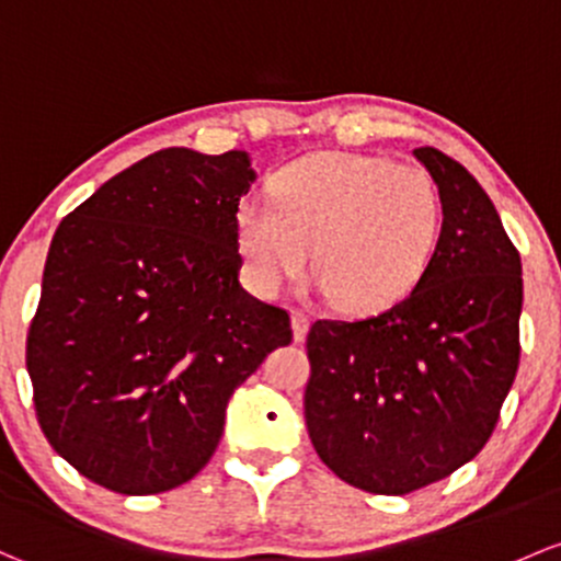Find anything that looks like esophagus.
I'll return each mask as SVG.
<instances>
[{"mask_svg":"<svg viewBox=\"0 0 561 561\" xmlns=\"http://www.w3.org/2000/svg\"><path fill=\"white\" fill-rule=\"evenodd\" d=\"M290 320H293V339L304 341L306 333H309V317L304 311H290Z\"/></svg>","mask_w":561,"mask_h":561,"instance_id":"obj_1","label":"esophagus"}]
</instances>
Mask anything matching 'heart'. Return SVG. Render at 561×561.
Here are the masks:
<instances>
[{
  "mask_svg": "<svg viewBox=\"0 0 561 561\" xmlns=\"http://www.w3.org/2000/svg\"><path fill=\"white\" fill-rule=\"evenodd\" d=\"M233 222L257 293L285 290L314 247L320 290L335 293L346 311L376 314L427 274L444 204L422 167L365 152H314L271 176V198H241Z\"/></svg>",
  "mask_w": 561,
  "mask_h": 561,
  "instance_id": "1",
  "label": "heart"
}]
</instances>
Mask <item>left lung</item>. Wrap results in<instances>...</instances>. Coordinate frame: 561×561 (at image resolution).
Instances as JSON below:
<instances>
[{
    "mask_svg": "<svg viewBox=\"0 0 561 561\" xmlns=\"http://www.w3.org/2000/svg\"><path fill=\"white\" fill-rule=\"evenodd\" d=\"M444 226L420 285L365 320H317L304 394L309 438L352 486L409 494L483 449L518 368L522 257L473 174L416 147Z\"/></svg>",
    "mask_w": 561,
    "mask_h": 561,
    "instance_id": "left-lung-1",
    "label": "left lung"
}]
</instances>
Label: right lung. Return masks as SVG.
<instances>
[{
    "label": "right lung",
    "mask_w": 561,
    "mask_h": 561,
    "mask_svg": "<svg viewBox=\"0 0 561 561\" xmlns=\"http://www.w3.org/2000/svg\"><path fill=\"white\" fill-rule=\"evenodd\" d=\"M250 152L167 147L104 182L50 241L26 368L56 454L117 494L191 481L233 389L293 341L241 287L236 206Z\"/></svg>",
    "instance_id": "add662e5"
}]
</instances>
